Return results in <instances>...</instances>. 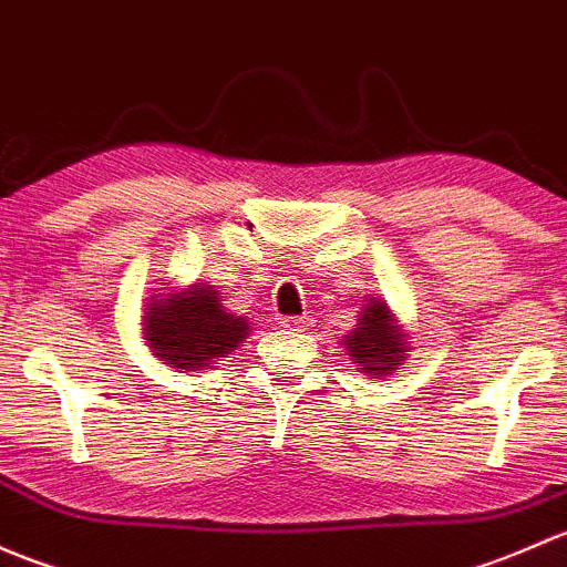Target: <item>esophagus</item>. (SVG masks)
Here are the masks:
<instances>
[{
	"label": "esophagus",
	"instance_id": "34e87169",
	"mask_svg": "<svg viewBox=\"0 0 567 567\" xmlns=\"http://www.w3.org/2000/svg\"><path fill=\"white\" fill-rule=\"evenodd\" d=\"M303 326H307V320L303 318H285L282 320L285 331H303Z\"/></svg>",
	"mask_w": 567,
	"mask_h": 567
}]
</instances>
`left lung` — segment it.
Returning a JSON list of instances; mask_svg holds the SVG:
<instances>
[{
	"label": "left lung",
	"instance_id": "8db88e82",
	"mask_svg": "<svg viewBox=\"0 0 567 567\" xmlns=\"http://www.w3.org/2000/svg\"><path fill=\"white\" fill-rule=\"evenodd\" d=\"M391 320L389 307L383 301L369 299L367 307L361 309L355 331L344 337L348 355H353V363H359L363 372L389 374L391 369H396V361H404L408 355L404 337Z\"/></svg>",
	"mask_w": 567,
	"mask_h": 567
}]
</instances>
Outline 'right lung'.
<instances>
[{"mask_svg": "<svg viewBox=\"0 0 567 567\" xmlns=\"http://www.w3.org/2000/svg\"><path fill=\"white\" fill-rule=\"evenodd\" d=\"M219 301L217 290L193 285L187 293L152 303L143 326L154 355L187 372H198L214 359H230L249 323Z\"/></svg>", "mask_w": 567, "mask_h": 567, "instance_id": "add662e5", "label": "right lung"}]
</instances>
